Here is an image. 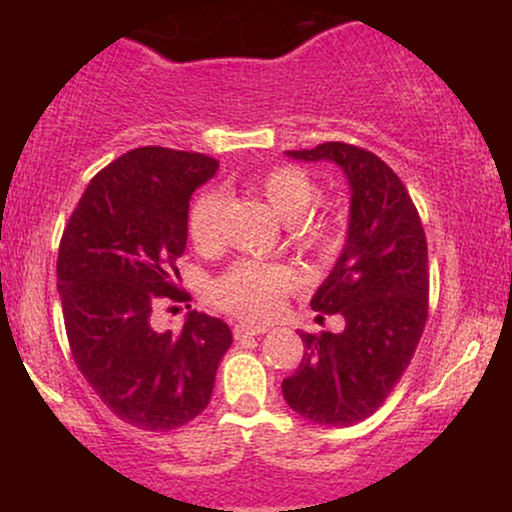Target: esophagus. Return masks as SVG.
Here are the masks:
<instances>
[{"label": "esophagus", "instance_id": "34e87169", "mask_svg": "<svg viewBox=\"0 0 512 512\" xmlns=\"http://www.w3.org/2000/svg\"><path fill=\"white\" fill-rule=\"evenodd\" d=\"M264 332H267V327L255 325V322H238V325L233 327V337H236V339L257 337V334H264Z\"/></svg>", "mask_w": 512, "mask_h": 512}]
</instances>
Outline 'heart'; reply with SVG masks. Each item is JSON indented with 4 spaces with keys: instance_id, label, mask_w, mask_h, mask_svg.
Returning a JSON list of instances; mask_svg holds the SVG:
<instances>
[{
    "instance_id": "1",
    "label": "heart",
    "mask_w": 512,
    "mask_h": 512,
    "mask_svg": "<svg viewBox=\"0 0 512 512\" xmlns=\"http://www.w3.org/2000/svg\"><path fill=\"white\" fill-rule=\"evenodd\" d=\"M257 190L267 199L274 214L291 223V238L308 252H330L339 243V223L332 216H313L317 202L315 180L298 166H274L257 178ZM226 197L219 190L202 192L187 216V231L197 248H214L219 240L221 211ZM293 286V272L281 264L238 262L211 286V296L226 313L252 317H272L279 313L284 296Z\"/></svg>"
}]
</instances>
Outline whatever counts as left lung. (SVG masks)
<instances>
[{"label": "left lung", "instance_id": "1", "mask_svg": "<svg viewBox=\"0 0 512 512\" xmlns=\"http://www.w3.org/2000/svg\"><path fill=\"white\" fill-rule=\"evenodd\" d=\"M332 161L351 190L349 233L310 308L344 317V332H303L298 370L281 383L286 404L322 426H354L385 402L414 358L428 317V248L419 211L397 173L354 144L286 151Z\"/></svg>", "mask_w": 512, "mask_h": 512}]
</instances>
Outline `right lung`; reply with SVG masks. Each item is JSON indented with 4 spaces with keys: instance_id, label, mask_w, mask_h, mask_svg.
<instances>
[{
    "instance_id": "obj_1",
    "label": "right lung",
    "mask_w": 512,
    "mask_h": 512,
    "mask_svg": "<svg viewBox=\"0 0 512 512\" xmlns=\"http://www.w3.org/2000/svg\"><path fill=\"white\" fill-rule=\"evenodd\" d=\"M216 170L192 151H127L88 182L62 233L57 291L76 368L117 419L142 431L202 414L233 342L226 322L197 310L180 332L151 325L163 298H190L178 286L187 211Z\"/></svg>"
}]
</instances>
